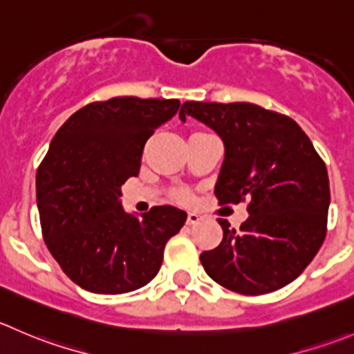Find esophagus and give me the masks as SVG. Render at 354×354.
I'll return each instance as SVG.
<instances>
[{
  "label": "esophagus",
  "instance_id": "1",
  "mask_svg": "<svg viewBox=\"0 0 354 354\" xmlns=\"http://www.w3.org/2000/svg\"><path fill=\"white\" fill-rule=\"evenodd\" d=\"M201 219H202V216L198 214V212H195V211H190V212H188V216H187L188 225H197Z\"/></svg>",
  "mask_w": 354,
  "mask_h": 354
}]
</instances>
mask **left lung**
Listing matches in <instances>:
<instances>
[{
	"instance_id": "obj_1",
	"label": "left lung",
	"mask_w": 354,
	"mask_h": 354,
	"mask_svg": "<svg viewBox=\"0 0 354 354\" xmlns=\"http://www.w3.org/2000/svg\"><path fill=\"white\" fill-rule=\"evenodd\" d=\"M197 119L225 145L216 181L219 204L249 201L240 230L218 219L223 240L201 254L205 273L247 296L279 290L313 261L327 233L328 174L296 121L259 105L185 102L180 119Z\"/></svg>"
}]
</instances>
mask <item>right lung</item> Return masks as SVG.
Returning a JSON list of instances; mask_svg holds the SVG:
<instances>
[{
	"instance_id": "obj_1",
	"label": "right lung",
	"mask_w": 354,
	"mask_h": 354,
	"mask_svg": "<svg viewBox=\"0 0 354 354\" xmlns=\"http://www.w3.org/2000/svg\"><path fill=\"white\" fill-rule=\"evenodd\" d=\"M178 100L118 97L79 109L53 136L36 173L44 242L65 275L95 294H124L159 273L164 247L187 221L174 205L126 212L121 187Z\"/></svg>"
}]
</instances>
